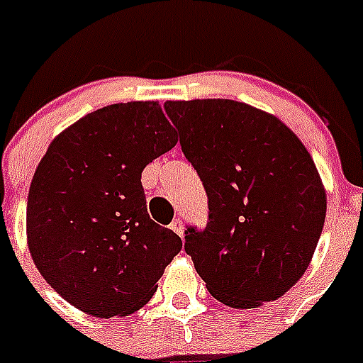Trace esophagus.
I'll list each match as a JSON object with an SVG mask.
<instances>
[{
	"label": "esophagus",
	"instance_id": "esophagus-1",
	"mask_svg": "<svg viewBox=\"0 0 363 363\" xmlns=\"http://www.w3.org/2000/svg\"><path fill=\"white\" fill-rule=\"evenodd\" d=\"M169 228L177 233V235H181L182 238V233H184V222H182V218H175V220L169 224Z\"/></svg>",
	"mask_w": 363,
	"mask_h": 363
}]
</instances>
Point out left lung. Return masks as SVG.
I'll return each instance as SVG.
<instances>
[{"label": "left lung", "mask_w": 363, "mask_h": 363, "mask_svg": "<svg viewBox=\"0 0 363 363\" xmlns=\"http://www.w3.org/2000/svg\"><path fill=\"white\" fill-rule=\"evenodd\" d=\"M186 160L209 199L184 250L207 290L248 309L281 298L307 269L326 218L315 162L275 116L232 99L167 101Z\"/></svg>", "instance_id": "1"}]
</instances>
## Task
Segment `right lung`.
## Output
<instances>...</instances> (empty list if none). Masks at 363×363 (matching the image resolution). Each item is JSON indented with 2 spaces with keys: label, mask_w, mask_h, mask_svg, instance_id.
<instances>
[{
  "label": "right lung",
  "mask_w": 363,
  "mask_h": 363,
  "mask_svg": "<svg viewBox=\"0 0 363 363\" xmlns=\"http://www.w3.org/2000/svg\"><path fill=\"white\" fill-rule=\"evenodd\" d=\"M177 145L156 101L98 109L60 133L28 196V247L45 281L99 318L131 315L181 252L148 216L141 173Z\"/></svg>",
  "instance_id": "right-lung-1"
}]
</instances>
